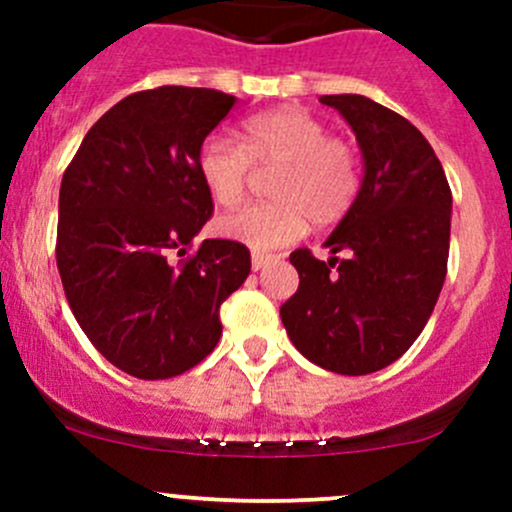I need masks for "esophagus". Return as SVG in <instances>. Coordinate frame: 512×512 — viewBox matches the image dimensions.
<instances>
[{
  "label": "esophagus",
  "mask_w": 512,
  "mask_h": 512,
  "mask_svg": "<svg viewBox=\"0 0 512 512\" xmlns=\"http://www.w3.org/2000/svg\"><path fill=\"white\" fill-rule=\"evenodd\" d=\"M272 262V255H260V252H255V255H252V270H262V267L265 265H270Z\"/></svg>",
  "instance_id": "1"
}]
</instances>
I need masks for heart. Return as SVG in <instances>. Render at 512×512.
I'll list each match as a JSON object with an SVG mask.
<instances>
[{
    "instance_id": "1",
    "label": "heart",
    "mask_w": 512,
    "mask_h": 512,
    "mask_svg": "<svg viewBox=\"0 0 512 512\" xmlns=\"http://www.w3.org/2000/svg\"><path fill=\"white\" fill-rule=\"evenodd\" d=\"M252 168H275L270 203L245 205L218 220L227 240L255 252L289 245L307 232L339 223L352 210L361 185L359 153L347 138L329 136L322 118L297 106L247 118L237 143L208 136L198 151V175L220 208L242 200Z\"/></svg>"
}]
</instances>
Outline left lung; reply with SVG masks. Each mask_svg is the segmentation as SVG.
I'll return each instance as SVG.
<instances>
[{"label":"left lung","mask_w":512,"mask_h":512,"mask_svg":"<svg viewBox=\"0 0 512 512\" xmlns=\"http://www.w3.org/2000/svg\"><path fill=\"white\" fill-rule=\"evenodd\" d=\"M319 101L352 126L364 178L324 242L332 257L317 260L307 247L289 255L299 287L280 317L312 364L361 376L394 364L426 327L446 280L453 198L414 123L359 94Z\"/></svg>","instance_id":"left-lung-1"}]
</instances>
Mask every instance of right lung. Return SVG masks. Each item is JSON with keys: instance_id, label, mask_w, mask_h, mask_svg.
Instances as JSON below:
<instances>
[{"instance_id": "add662e5", "label": "right lung", "mask_w": 512, "mask_h": 512, "mask_svg": "<svg viewBox=\"0 0 512 512\" xmlns=\"http://www.w3.org/2000/svg\"><path fill=\"white\" fill-rule=\"evenodd\" d=\"M235 106L215 89L158 86L108 108L61 178L56 267L91 344L136 379L193 369L223 334L220 304L250 275V250L203 240L213 215L198 151Z\"/></svg>"}]
</instances>
